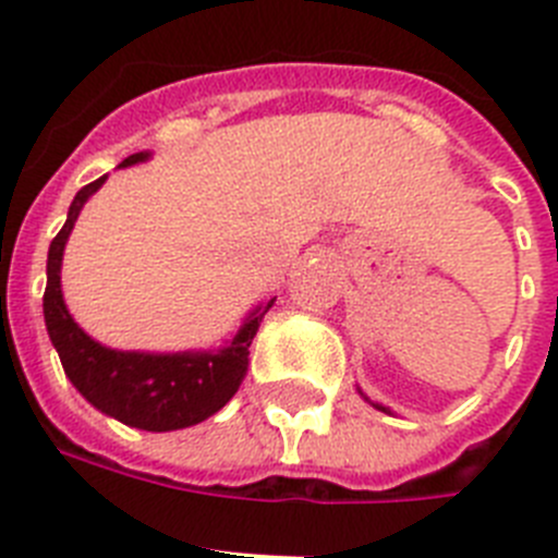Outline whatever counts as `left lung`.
I'll return each mask as SVG.
<instances>
[{
    "label": "left lung",
    "instance_id": "8db88e82",
    "mask_svg": "<svg viewBox=\"0 0 558 558\" xmlns=\"http://www.w3.org/2000/svg\"><path fill=\"white\" fill-rule=\"evenodd\" d=\"M357 391H360V388H357ZM360 397H363V399H368L366 393H363V391H360ZM372 405H374V402H372ZM374 408H377V411H386V413H391V411H388V408H383V405H374Z\"/></svg>",
    "mask_w": 558,
    "mask_h": 558
}]
</instances>
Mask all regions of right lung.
<instances>
[{
	"instance_id": "right-lung-1",
	"label": "right lung",
	"mask_w": 558,
	"mask_h": 558,
	"mask_svg": "<svg viewBox=\"0 0 558 558\" xmlns=\"http://www.w3.org/2000/svg\"><path fill=\"white\" fill-rule=\"evenodd\" d=\"M150 153H133L120 167L145 161ZM106 184V175L83 186L69 206L66 223L58 231L47 254V290H44V322L52 347L72 386L117 422L150 433L181 430L218 413L236 393L248 372V347L265 313L276 299L259 304L236 329L234 338L218 352H120L88 338L69 315L61 293L63 248L72 234L83 204Z\"/></svg>"
}]
</instances>
